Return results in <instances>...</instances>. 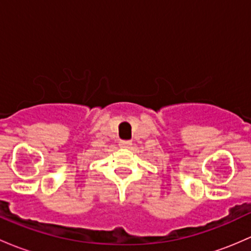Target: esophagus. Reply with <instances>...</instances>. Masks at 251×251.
<instances>
[{
	"mask_svg": "<svg viewBox=\"0 0 251 251\" xmlns=\"http://www.w3.org/2000/svg\"><path fill=\"white\" fill-rule=\"evenodd\" d=\"M120 146L121 147H130L131 146V141H129V140H121L120 141Z\"/></svg>",
	"mask_w": 251,
	"mask_h": 251,
	"instance_id": "1",
	"label": "esophagus"
}]
</instances>
